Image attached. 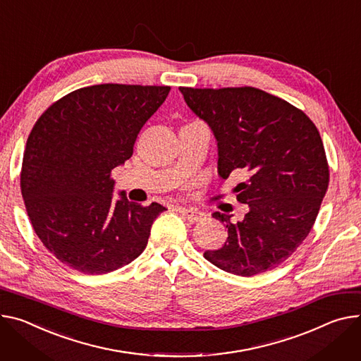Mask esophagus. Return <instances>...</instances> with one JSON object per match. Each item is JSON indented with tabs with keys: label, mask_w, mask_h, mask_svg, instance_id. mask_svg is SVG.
<instances>
[{
	"label": "esophagus",
	"mask_w": 361,
	"mask_h": 361,
	"mask_svg": "<svg viewBox=\"0 0 361 361\" xmlns=\"http://www.w3.org/2000/svg\"><path fill=\"white\" fill-rule=\"evenodd\" d=\"M178 212L190 221H199L204 217V213L197 210V209H187V207H180Z\"/></svg>",
	"instance_id": "esophagus-1"
}]
</instances>
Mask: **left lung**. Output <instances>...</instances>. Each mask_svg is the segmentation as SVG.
<instances>
[{
  "instance_id": "left-lung-1",
  "label": "left lung",
  "mask_w": 361,
  "mask_h": 361,
  "mask_svg": "<svg viewBox=\"0 0 361 361\" xmlns=\"http://www.w3.org/2000/svg\"><path fill=\"white\" fill-rule=\"evenodd\" d=\"M180 92L213 130L219 176L243 174L235 192L249 206L236 223L232 216L213 213L226 223L228 236L204 257L240 276L276 268L308 236L329 188V162L317 126L301 109L256 87Z\"/></svg>"
}]
</instances>
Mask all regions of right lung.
Returning <instances> with one entry per match:
<instances>
[{
	"mask_svg": "<svg viewBox=\"0 0 361 361\" xmlns=\"http://www.w3.org/2000/svg\"><path fill=\"white\" fill-rule=\"evenodd\" d=\"M170 86L105 83L63 96L28 135L20 176L36 235L64 265L87 275L116 271L147 247L158 203L114 197V169L133 157L141 128Z\"/></svg>",
	"mask_w": 361,
	"mask_h": 361,
	"instance_id": "right-lung-1",
	"label": "right lung"
}]
</instances>
